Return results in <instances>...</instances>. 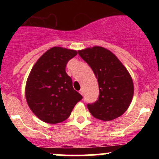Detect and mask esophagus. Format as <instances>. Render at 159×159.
<instances>
[{"label":"esophagus","mask_w":159,"mask_h":159,"mask_svg":"<svg viewBox=\"0 0 159 159\" xmlns=\"http://www.w3.org/2000/svg\"><path fill=\"white\" fill-rule=\"evenodd\" d=\"M79 92H80V94H81V95H84V91H83V89H81V90H80Z\"/></svg>","instance_id":"obj_1"}]
</instances>
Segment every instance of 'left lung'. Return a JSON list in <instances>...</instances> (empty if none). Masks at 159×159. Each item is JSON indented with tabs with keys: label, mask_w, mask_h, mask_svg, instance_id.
Segmentation results:
<instances>
[{
	"label": "left lung",
	"mask_w": 159,
	"mask_h": 159,
	"mask_svg": "<svg viewBox=\"0 0 159 159\" xmlns=\"http://www.w3.org/2000/svg\"><path fill=\"white\" fill-rule=\"evenodd\" d=\"M78 54L91 67L98 82V99L87 105L91 115L106 121L123 115L134 94L132 79L125 67L109 50L99 46L78 51Z\"/></svg>",
	"instance_id": "left-lung-1"
}]
</instances>
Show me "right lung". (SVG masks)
<instances>
[{
	"mask_svg": "<svg viewBox=\"0 0 159 159\" xmlns=\"http://www.w3.org/2000/svg\"><path fill=\"white\" fill-rule=\"evenodd\" d=\"M77 54L75 50L54 47L37 61L30 70L25 88L26 100L33 113L44 122L64 121L82 99L65 71L68 61Z\"/></svg>",
	"mask_w": 159,
	"mask_h": 159,
	"instance_id": "obj_1",
	"label": "right lung"
}]
</instances>
